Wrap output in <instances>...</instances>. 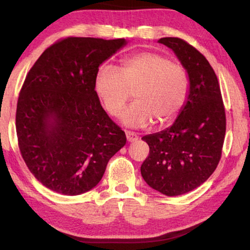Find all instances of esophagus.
<instances>
[{
    "mask_svg": "<svg viewBox=\"0 0 250 250\" xmlns=\"http://www.w3.org/2000/svg\"><path fill=\"white\" fill-rule=\"evenodd\" d=\"M125 133H126V139H127L128 142H134V141H136V140L139 139L138 134H136V133H134V132L126 131Z\"/></svg>",
    "mask_w": 250,
    "mask_h": 250,
    "instance_id": "1",
    "label": "esophagus"
}]
</instances>
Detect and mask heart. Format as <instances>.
Returning <instances> with one entry per match:
<instances>
[{
    "label": "heart",
    "mask_w": 250,
    "mask_h": 250,
    "mask_svg": "<svg viewBox=\"0 0 250 250\" xmlns=\"http://www.w3.org/2000/svg\"><path fill=\"white\" fill-rule=\"evenodd\" d=\"M94 86L114 117L124 112L133 92L136 101L125 114L124 122L139 127L151 119L163 125L175 118L188 99L189 77L180 63L160 53L145 51L123 59L118 70L107 64L101 66Z\"/></svg>",
    "instance_id": "obj_1"
}]
</instances>
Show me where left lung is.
Here are the masks:
<instances>
[{"mask_svg":"<svg viewBox=\"0 0 250 250\" xmlns=\"http://www.w3.org/2000/svg\"><path fill=\"white\" fill-rule=\"evenodd\" d=\"M159 43L172 49L187 69L190 92L170 127L142 138L150 151L141 174L152 189L180 196L201 186L216 169L227 117L217 76L206 58L179 37H164Z\"/></svg>","mask_w":250,"mask_h":250,"instance_id":"left-lung-1","label":"left lung"}]
</instances>
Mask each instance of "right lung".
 <instances>
[{
	"label": "right lung",
	"mask_w": 250,
	"mask_h": 250,
	"mask_svg": "<svg viewBox=\"0 0 250 250\" xmlns=\"http://www.w3.org/2000/svg\"><path fill=\"white\" fill-rule=\"evenodd\" d=\"M125 44L64 37L27 74L17 104L18 146L30 173L50 190L66 196L91 190L125 146V132L102 108L94 86L99 66Z\"/></svg>",
	"instance_id": "right-lung-1"
}]
</instances>
